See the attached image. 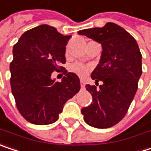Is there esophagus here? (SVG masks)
<instances>
[{
  "mask_svg": "<svg viewBox=\"0 0 151 151\" xmlns=\"http://www.w3.org/2000/svg\"><path fill=\"white\" fill-rule=\"evenodd\" d=\"M80 86H81V88H83V89L85 88L86 85H85V82H84L83 80H81V81H80Z\"/></svg>",
  "mask_w": 151,
  "mask_h": 151,
  "instance_id": "obj_1",
  "label": "esophagus"
}]
</instances>
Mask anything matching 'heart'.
I'll list each match as a JSON object with an SVG mask.
<instances>
[{"mask_svg":"<svg viewBox=\"0 0 151 151\" xmlns=\"http://www.w3.org/2000/svg\"><path fill=\"white\" fill-rule=\"evenodd\" d=\"M70 71L73 72V73H75L78 76H79L80 78H85L88 75L91 70V67L90 65H85V64H82V63H79V62H75V63H73L71 65H70Z\"/></svg>","mask_w":151,"mask_h":151,"instance_id":"obj_1","label":"heart"}]
</instances>
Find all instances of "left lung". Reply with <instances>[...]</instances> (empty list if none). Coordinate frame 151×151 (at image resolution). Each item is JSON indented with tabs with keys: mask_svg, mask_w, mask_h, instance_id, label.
Instances as JSON below:
<instances>
[{
	"mask_svg": "<svg viewBox=\"0 0 151 151\" xmlns=\"http://www.w3.org/2000/svg\"><path fill=\"white\" fill-rule=\"evenodd\" d=\"M78 34L102 45L99 65L91 78L103 82L98 88L86 85L92 103L82 108L85 122L90 126L105 129L120 122L128 111L142 75V54L136 40L123 27L108 22L103 27L78 31Z\"/></svg>",
	"mask_w": 151,
	"mask_h": 151,
	"instance_id": "left-lung-1",
	"label": "left lung"
}]
</instances>
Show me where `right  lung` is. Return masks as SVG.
Returning a JSON list of instances; mask_svg holds the SVG:
<instances>
[{
    "label": "right lung",
    "instance_id": "obj_1",
    "mask_svg": "<svg viewBox=\"0 0 151 151\" xmlns=\"http://www.w3.org/2000/svg\"><path fill=\"white\" fill-rule=\"evenodd\" d=\"M71 35L48 25L25 32L14 46L10 85L16 107L27 121L38 125L56 122L64 104L80 90L75 73L63 70L61 82L52 79L53 71L65 63V46Z\"/></svg>",
    "mask_w": 151,
    "mask_h": 151
}]
</instances>
